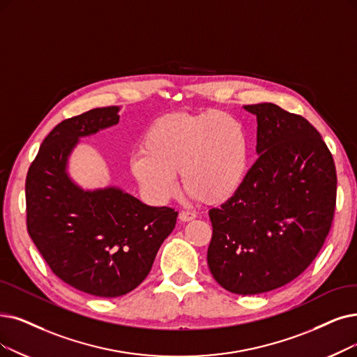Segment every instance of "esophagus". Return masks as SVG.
Segmentation results:
<instances>
[{
	"instance_id": "obj_1",
	"label": "esophagus",
	"mask_w": 357,
	"mask_h": 357,
	"mask_svg": "<svg viewBox=\"0 0 357 357\" xmlns=\"http://www.w3.org/2000/svg\"><path fill=\"white\" fill-rule=\"evenodd\" d=\"M178 218H180L183 222H188V221L195 220L196 215H195L193 212H190V211H181V212L178 213Z\"/></svg>"
}]
</instances>
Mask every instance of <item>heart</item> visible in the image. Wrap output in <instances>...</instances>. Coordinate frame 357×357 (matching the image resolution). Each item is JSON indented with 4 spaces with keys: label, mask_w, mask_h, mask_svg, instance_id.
<instances>
[{
    "label": "heart",
    "mask_w": 357,
    "mask_h": 357,
    "mask_svg": "<svg viewBox=\"0 0 357 357\" xmlns=\"http://www.w3.org/2000/svg\"><path fill=\"white\" fill-rule=\"evenodd\" d=\"M248 169V142L230 114L174 112L155 120L144 136L130 171L151 202L167 204L178 193L177 173L195 199L225 202L241 186Z\"/></svg>",
    "instance_id": "b5f03b06"
}]
</instances>
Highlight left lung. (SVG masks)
<instances>
[{
	"label": "left lung",
	"instance_id": "1",
	"mask_svg": "<svg viewBox=\"0 0 357 357\" xmlns=\"http://www.w3.org/2000/svg\"><path fill=\"white\" fill-rule=\"evenodd\" d=\"M258 121V160L238 190L209 209L212 277L234 294L286 286L313 262L331 230L337 173L319 132L275 104L245 105Z\"/></svg>",
	"mask_w": 357,
	"mask_h": 357
}]
</instances>
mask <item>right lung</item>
<instances>
[{"instance_id": "add662e5", "label": "right lung", "mask_w": 357, "mask_h": 357, "mask_svg": "<svg viewBox=\"0 0 357 357\" xmlns=\"http://www.w3.org/2000/svg\"><path fill=\"white\" fill-rule=\"evenodd\" d=\"M119 107L63 120L44 139L26 176L27 233L52 273L98 297H119L144 281L178 212L149 206L116 188L84 192L66 173L79 142L119 123Z\"/></svg>"}]
</instances>
